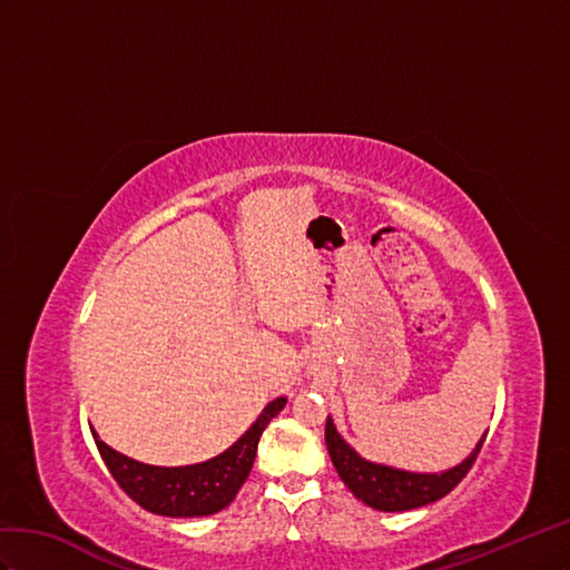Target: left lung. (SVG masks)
<instances>
[{
    "instance_id": "obj_1",
    "label": "left lung",
    "mask_w": 570,
    "mask_h": 570,
    "mask_svg": "<svg viewBox=\"0 0 570 570\" xmlns=\"http://www.w3.org/2000/svg\"><path fill=\"white\" fill-rule=\"evenodd\" d=\"M487 436V432H484ZM484 436L470 456L456 465L446 470L442 475H420V473H405V470L386 468L377 463H367L365 459L357 456V453L338 436L334 422L327 417V428H324V439H327V449L332 463L336 468L338 478L344 480L348 490L361 499L367 507L377 511H411L428 507V503L446 497L453 487H456L468 470L473 468L478 453L484 444Z\"/></svg>"
}]
</instances>
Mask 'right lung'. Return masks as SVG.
<instances>
[{
	"label": "right lung",
	"instance_id": "obj_1",
	"mask_svg": "<svg viewBox=\"0 0 570 570\" xmlns=\"http://www.w3.org/2000/svg\"><path fill=\"white\" fill-rule=\"evenodd\" d=\"M284 405L286 399L272 401L234 446L219 453L217 459L184 468H157L138 463L109 449L95 432L92 436L111 478L117 480V484L138 507L169 518L209 515L229 507L236 499L243 482L250 475L259 434L265 432L269 420Z\"/></svg>",
	"mask_w": 570,
	"mask_h": 570
}]
</instances>
